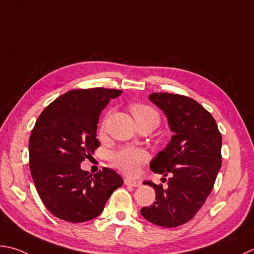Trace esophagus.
<instances>
[{"mask_svg":"<svg viewBox=\"0 0 254 254\" xmlns=\"http://www.w3.org/2000/svg\"><path fill=\"white\" fill-rule=\"evenodd\" d=\"M124 183H125L126 186H130V187H140L141 183L139 180H135V179H125L124 180Z\"/></svg>","mask_w":254,"mask_h":254,"instance_id":"34e87169","label":"esophagus"}]
</instances>
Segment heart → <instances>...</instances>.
Wrapping results in <instances>:
<instances>
[{"label": "heart", "instance_id": "heart-1", "mask_svg": "<svg viewBox=\"0 0 254 254\" xmlns=\"http://www.w3.org/2000/svg\"><path fill=\"white\" fill-rule=\"evenodd\" d=\"M130 111L137 124L149 123L155 127L159 124V114L155 108L148 105L135 104L130 107ZM147 159V152L138 148H124L112 155L113 164L128 175L135 174L138 167Z\"/></svg>", "mask_w": 254, "mask_h": 254}]
</instances>
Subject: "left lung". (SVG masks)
<instances>
[{"label":"left lung","mask_w":254,"mask_h":254,"mask_svg":"<svg viewBox=\"0 0 254 254\" xmlns=\"http://www.w3.org/2000/svg\"><path fill=\"white\" fill-rule=\"evenodd\" d=\"M149 100L164 112L174 135L150 162L156 174L170 176L168 186L143 181L155 189L156 201L140 213L157 226L174 228L192 219L211 192L221 167L222 138L211 114L194 99L154 93Z\"/></svg>","instance_id":"left-lung-1"}]
</instances>
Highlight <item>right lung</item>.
Wrapping results in <instances>:
<instances>
[{
  "mask_svg": "<svg viewBox=\"0 0 254 254\" xmlns=\"http://www.w3.org/2000/svg\"><path fill=\"white\" fill-rule=\"evenodd\" d=\"M122 90L75 89L51 103L33 128L28 152L37 193L49 211L78 223L103 212L105 203L123 178L104 168L94 177L80 168L100 146L96 138L99 115Z\"/></svg>",
  "mask_w": 254,
  "mask_h": 254,
  "instance_id": "right-lung-1",
  "label": "right lung"
}]
</instances>
